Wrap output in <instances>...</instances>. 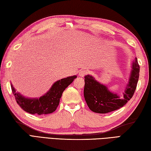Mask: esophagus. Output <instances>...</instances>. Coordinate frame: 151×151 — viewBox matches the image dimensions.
I'll return each mask as SVG.
<instances>
[{
    "label": "esophagus",
    "mask_w": 151,
    "mask_h": 151,
    "mask_svg": "<svg viewBox=\"0 0 151 151\" xmlns=\"http://www.w3.org/2000/svg\"><path fill=\"white\" fill-rule=\"evenodd\" d=\"M88 73V71L86 70H81L79 72V76L81 77H84V76Z\"/></svg>",
    "instance_id": "esophagus-1"
}]
</instances>
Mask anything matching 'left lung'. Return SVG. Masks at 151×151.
Listing matches in <instances>:
<instances>
[{
  "instance_id": "obj_1",
  "label": "left lung",
  "mask_w": 151,
  "mask_h": 151,
  "mask_svg": "<svg viewBox=\"0 0 151 151\" xmlns=\"http://www.w3.org/2000/svg\"><path fill=\"white\" fill-rule=\"evenodd\" d=\"M132 69L129 84L122 97L110 92L106 86L97 82L92 76H85L84 95L89 108L95 113L106 114L126 104L132 97L139 79V65L136 58L132 63Z\"/></svg>"
}]
</instances>
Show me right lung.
Wrapping results in <instances>:
<instances>
[{
  "mask_svg": "<svg viewBox=\"0 0 151 151\" xmlns=\"http://www.w3.org/2000/svg\"><path fill=\"white\" fill-rule=\"evenodd\" d=\"M76 78V76L75 75L59 80L54 83L47 93L36 99L23 97L19 93L16 92L12 84L11 88L16 102L22 110L31 114H49L56 110L62 93Z\"/></svg>",
  "mask_w": 151,
  "mask_h": 151,
  "instance_id": "add662e5",
  "label": "right lung"
}]
</instances>
